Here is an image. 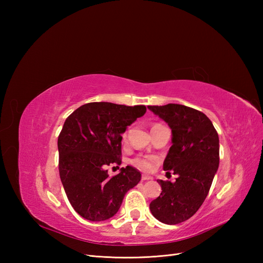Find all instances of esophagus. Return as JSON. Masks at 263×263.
Here are the masks:
<instances>
[{"instance_id": "34e87169", "label": "esophagus", "mask_w": 263, "mask_h": 263, "mask_svg": "<svg viewBox=\"0 0 263 263\" xmlns=\"http://www.w3.org/2000/svg\"><path fill=\"white\" fill-rule=\"evenodd\" d=\"M149 180H153V178L149 176H146V174H144V176L141 177V181H149Z\"/></svg>"}]
</instances>
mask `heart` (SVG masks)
<instances>
[{"label": "heart", "instance_id": "1", "mask_svg": "<svg viewBox=\"0 0 263 263\" xmlns=\"http://www.w3.org/2000/svg\"><path fill=\"white\" fill-rule=\"evenodd\" d=\"M157 161V159L155 157H150V156H139L133 159V164L141 171H146L149 172L155 168V163Z\"/></svg>", "mask_w": 263, "mask_h": 263}]
</instances>
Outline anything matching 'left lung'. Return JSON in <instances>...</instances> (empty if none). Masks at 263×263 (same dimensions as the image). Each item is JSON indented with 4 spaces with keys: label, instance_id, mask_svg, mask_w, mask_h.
Instances as JSON below:
<instances>
[{
    "label": "left lung",
    "instance_id": "obj_1",
    "mask_svg": "<svg viewBox=\"0 0 263 263\" xmlns=\"http://www.w3.org/2000/svg\"><path fill=\"white\" fill-rule=\"evenodd\" d=\"M148 108L171 128L163 170L178 176L176 182L158 180L162 192L149 208L163 224H180L193 216L209 194L219 164L218 134L211 119L192 107L171 103Z\"/></svg>",
    "mask_w": 263,
    "mask_h": 263
}]
</instances>
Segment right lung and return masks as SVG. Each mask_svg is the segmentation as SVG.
<instances>
[{
	"instance_id": "1",
	"label": "right lung",
	"mask_w": 263,
	"mask_h": 263,
	"mask_svg": "<svg viewBox=\"0 0 263 263\" xmlns=\"http://www.w3.org/2000/svg\"><path fill=\"white\" fill-rule=\"evenodd\" d=\"M145 105L87 103L69 115L58 137L59 174L70 204L83 218L106 220L118 212L141 173L121 168L109 178L107 165H121L122 134L146 113Z\"/></svg>"
}]
</instances>
